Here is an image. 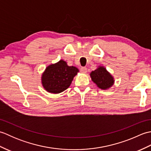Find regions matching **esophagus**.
Instances as JSON below:
<instances>
[{
    "label": "esophagus",
    "instance_id": "1",
    "mask_svg": "<svg viewBox=\"0 0 151 151\" xmlns=\"http://www.w3.org/2000/svg\"><path fill=\"white\" fill-rule=\"evenodd\" d=\"M81 72L82 73H86L87 72V68L86 67H82L81 68Z\"/></svg>",
    "mask_w": 151,
    "mask_h": 151
}]
</instances>
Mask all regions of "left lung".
Returning a JSON list of instances; mask_svg holds the SVG:
<instances>
[{
	"mask_svg": "<svg viewBox=\"0 0 151 151\" xmlns=\"http://www.w3.org/2000/svg\"><path fill=\"white\" fill-rule=\"evenodd\" d=\"M92 81L102 89H106L113 85L114 78L103 67H99L98 69L92 71L90 74Z\"/></svg>",
	"mask_w": 151,
	"mask_h": 151,
	"instance_id": "1",
	"label": "left lung"
}]
</instances>
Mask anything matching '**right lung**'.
<instances>
[{"label": "right lung", "mask_w": 151, "mask_h": 151, "mask_svg": "<svg viewBox=\"0 0 151 151\" xmlns=\"http://www.w3.org/2000/svg\"><path fill=\"white\" fill-rule=\"evenodd\" d=\"M79 71L76 67L68 66L63 60L48 66L42 75V84L48 92L59 93L71 84L74 76Z\"/></svg>", "instance_id": "1"}]
</instances>
